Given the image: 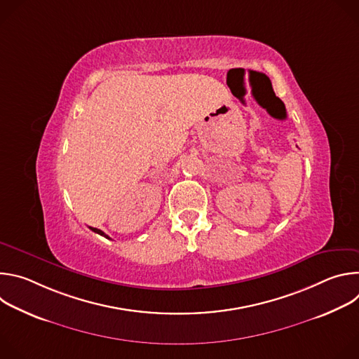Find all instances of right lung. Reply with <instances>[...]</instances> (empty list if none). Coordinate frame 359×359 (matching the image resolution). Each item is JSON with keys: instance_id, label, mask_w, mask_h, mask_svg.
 Wrapping results in <instances>:
<instances>
[{"instance_id": "right-lung-1", "label": "right lung", "mask_w": 359, "mask_h": 359, "mask_svg": "<svg viewBox=\"0 0 359 359\" xmlns=\"http://www.w3.org/2000/svg\"><path fill=\"white\" fill-rule=\"evenodd\" d=\"M93 233H97V234H100V236H104V237H107V238H109V236H107L104 231H102V230H99V229H95V227H89Z\"/></svg>"}]
</instances>
